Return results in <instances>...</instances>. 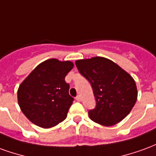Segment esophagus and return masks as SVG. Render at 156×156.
<instances>
[{
	"label": "esophagus",
	"mask_w": 156,
	"mask_h": 156,
	"mask_svg": "<svg viewBox=\"0 0 156 156\" xmlns=\"http://www.w3.org/2000/svg\"><path fill=\"white\" fill-rule=\"evenodd\" d=\"M76 99H77V101L81 102L83 98H82V97L80 96V95H78V96H77V97H76Z\"/></svg>",
	"instance_id": "obj_1"
}]
</instances>
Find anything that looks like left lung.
I'll list each match as a JSON object with an SVG mask.
<instances>
[{"mask_svg": "<svg viewBox=\"0 0 156 156\" xmlns=\"http://www.w3.org/2000/svg\"><path fill=\"white\" fill-rule=\"evenodd\" d=\"M75 63L94 90L96 107L88 111L90 119L105 126L123 120L137 100V87L131 75L103 57L80 59Z\"/></svg>", "mask_w": 156, "mask_h": 156, "instance_id": "1", "label": "left lung"}]
</instances>
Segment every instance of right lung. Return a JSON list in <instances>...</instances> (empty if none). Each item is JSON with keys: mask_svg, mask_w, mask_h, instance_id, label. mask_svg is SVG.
Listing matches in <instances>:
<instances>
[{"mask_svg": "<svg viewBox=\"0 0 156 156\" xmlns=\"http://www.w3.org/2000/svg\"><path fill=\"white\" fill-rule=\"evenodd\" d=\"M71 61L48 59L37 65L17 90L18 105L32 123L48 129L67 118L73 98L65 77L73 68Z\"/></svg>", "mask_w": 156, "mask_h": 156, "instance_id": "right-lung-1", "label": "right lung"}]
</instances>
